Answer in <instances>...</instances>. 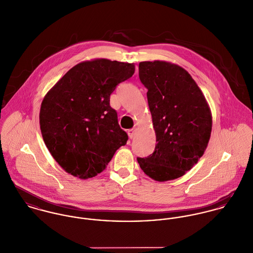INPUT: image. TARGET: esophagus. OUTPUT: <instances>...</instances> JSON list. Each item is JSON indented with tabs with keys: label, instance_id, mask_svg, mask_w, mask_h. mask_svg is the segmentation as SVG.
Listing matches in <instances>:
<instances>
[{
	"label": "esophagus",
	"instance_id": "obj_1",
	"mask_svg": "<svg viewBox=\"0 0 253 253\" xmlns=\"http://www.w3.org/2000/svg\"><path fill=\"white\" fill-rule=\"evenodd\" d=\"M135 131H136V127H133V128H130V129H128L127 133H128V136H129V138H132V137L134 136V134H135Z\"/></svg>",
	"mask_w": 253,
	"mask_h": 253
}]
</instances>
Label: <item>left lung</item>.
<instances>
[{
	"mask_svg": "<svg viewBox=\"0 0 253 253\" xmlns=\"http://www.w3.org/2000/svg\"><path fill=\"white\" fill-rule=\"evenodd\" d=\"M147 87L156 147L137 162L150 178L159 182L183 176L203 157L212 128L210 105L197 83L179 65L164 61L139 63Z\"/></svg>",
	"mask_w": 253,
	"mask_h": 253,
	"instance_id": "1",
	"label": "left lung"
}]
</instances>
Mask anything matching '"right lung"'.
I'll return each instance as SVG.
<instances>
[{
  "instance_id": "obj_1",
  "label": "right lung",
  "mask_w": 253,
  "mask_h": 253,
  "mask_svg": "<svg viewBox=\"0 0 253 253\" xmlns=\"http://www.w3.org/2000/svg\"><path fill=\"white\" fill-rule=\"evenodd\" d=\"M134 70V63L106 58L83 61L44 95L39 116L42 136L67 173L80 179L94 177L126 144L127 134L110 106V95Z\"/></svg>"
}]
</instances>
